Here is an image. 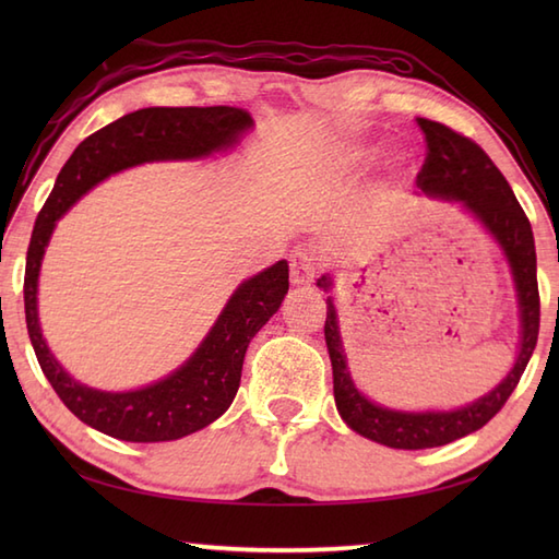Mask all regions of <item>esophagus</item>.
<instances>
[{
  "label": "esophagus",
  "mask_w": 559,
  "mask_h": 559,
  "mask_svg": "<svg viewBox=\"0 0 559 559\" xmlns=\"http://www.w3.org/2000/svg\"><path fill=\"white\" fill-rule=\"evenodd\" d=\"M319 271V259L310 249H300L290 259V283L293 286H310Z\"/></svg>",
  "instance_id": "1"
}]
</instances>
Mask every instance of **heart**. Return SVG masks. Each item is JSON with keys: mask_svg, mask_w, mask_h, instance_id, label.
Segmentation results:
<instances>
[{"mask_svg": "<svg viewBox=\"0 0 559 559\" xmlns=\"http://www.w3.org/2000/svg\"><path fill=\"white\" fill-rule=\"evenodd\" d=\"M374 153H377L374 146H353L341 156V165H343V168H348V170L362 168V165H367L374 158Z\"/></svg>", "mask_w": 559, "mask_h": 559, "instance_id": "heart-1", "label": "heart"}]
</instances>
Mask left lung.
<instances>
[{"label":"left lung","mask_w":559,"mask_h":559,"mask_svg":"<svg viewBox=\"0 0 559 559\" xmlns=\"http://www.w3.org/2000/svg\"><path fill=\"white\" fill-rule=\"evenodd\" d=\"M418 124L425 134L427 151L415 185H418L420 192H425L427 197L461 201L466 211H471L473 216L483 223V228L500 242L516 283L521 343L512 372H509L490 394L468 403V406L447 413L391 411L367 401L360 391L355 389L346 365V353H343L336 307L334 300L329 298L324 336L331 358V370H334L336 408L350 430L391 449L442 447L454 442V439L476 432L485 423H490L495 415L502 411L507 399L512 396V391L516 389L521 374H524L533 348H536L538 343L540 326L536 245H533L531 223L524 209L519 206L512 187L504 180V175L497 170V165L490 160L488 153H485L473 139L454 132V129H449L447 124L425 120V117H418ZM317 286L329 290L331 278L322 276L317 281Z\"/></svg>","instance_id":"left-lung-1"}]
</instances>
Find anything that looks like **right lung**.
<instances>
[{"label": "right lung", "instance_id": "add662e5", "mask_svg": "<svg viewBox=\"0 0 559 559\" xmlns=\"http://www.w3.org/2000/svg\"><path fill=\"white\" fill-rule=\"evenodd\" d=\"M252 117L240 108H144L98 129L76 151L57 175L55 189L38 213L26 257L23 305L26 326L40 370L64 406L81 423L96 427L124 442H170L211 425L230 408L240 386L242 362L249 341L288 293V261L281 259L245 281L225 305L218 322L201 341L197 353L180 370L160 382L136 391H98L79 384L47 348L38 322V273L45 247L55 223L112 173L148 160H189L230 148Z\"/></svg>", "mask_w": 559, "mask_h": 559}]
</instances>
